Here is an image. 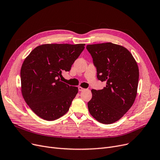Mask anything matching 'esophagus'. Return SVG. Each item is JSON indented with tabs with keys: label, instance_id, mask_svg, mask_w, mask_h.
Segmentation results:
<instances>
[{
	"label": "esophagus",
	"instance_id": "esophagus-1",
	"mask_svg": "<svg viewBox=\"0 0 160 160\" xmlns=\"http://www.w3.org/2000/svg\"><path fill=\"white\" fill-rule=\"evenodd\" d=\"M78 89H79V91H84V90H85V88H82V87H78Z\"/></svg>",
	"mask_w": 160,
	"mask_h": 160
}]
</instances>
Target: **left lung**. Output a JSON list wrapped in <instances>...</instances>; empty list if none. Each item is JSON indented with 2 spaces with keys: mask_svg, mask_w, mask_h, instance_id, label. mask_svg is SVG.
<instances>
[{
  "mask_svg": "<svg viewBox=\"0 0 160 160\" xmlns=\"http://www.w3.org/2000/svg\"><path fill=\"white\" fill-rule=\"evenodd\" d=\"M87 49L97 68L98 79L106 83L103 89L91 90L88 111L99 122L113 123L122 118L135 102L139 78L138 65L129 51L118 44H88Z\"/></svg>",
  "mask_w": 160,
  "mask_h": 160,
  "instance_id": "left-lung-1",
  "label": "left lung"
}]
</instances>
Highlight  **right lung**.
<instances>
[{"mask_svg":"<svg viewBox=\"0 0 160 160\" xmlns=\"http://www.w3.org/2000/svg\"><path fill=\"white\" fill-rule=\"evenodd\" d=\"M85 44H45L38 46L25 59L20 72L22 93L38 116L53 121L66 114L78 88L60 80L69 72Z\"/></svg>","mask_w":160,"mask_h":160,"instance_id":"obj_1","label":"right lung"}]
</instances>
